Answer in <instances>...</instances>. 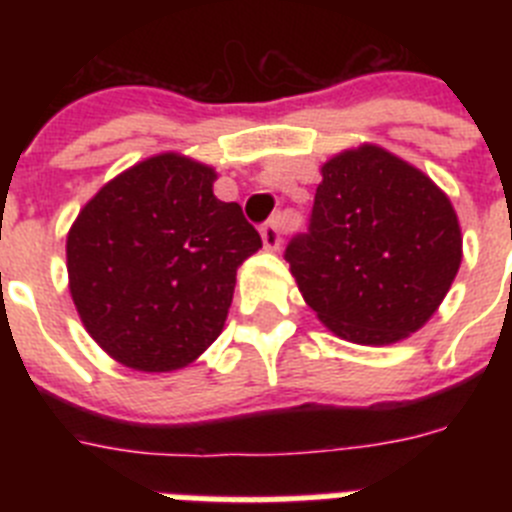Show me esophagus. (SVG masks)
Segmentation results:
<instances>
[{"label": "esophagus", "instance_id": "34e87169", "mask_svg": "<svg viewBox=\"0 0 512 512\" xmlns=\"http://www.w3.org/2000/svg\"><path fill=\"white\" fill-rule=\"evenodd\" d=\"M282 233H284V217L282 215L271 217L269 223L261 228V238H264L266 251H277V248L282 246Z\"/></svg>", "mask_w": 512, "mask_h": 512}]
</instances>
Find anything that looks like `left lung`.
<instances>
[{
	"instance_id": "left-lung-1",
	"label": "left lung",
	"mask_w": 512,
	"mask_h": 512,
	"mask_svg": "<svg viewBox=\"0 0 512 512\" xmlns=\"http://www.w3.org/2000/svg\"><path fill=\"white\" fill-rule=\"evenodd\" d=\"M310 233L284 259L320 323L361 346L423 328L461 264L454 205L431 176L374 143L320 166Z\"/></svg>"
}]
</instances>
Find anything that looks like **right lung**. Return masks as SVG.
<instances>
[{
    "label": "right lung",
    "mask_w": 512,
    "mask_h": 512,
    "mask_svg": "<svg viewBox=\"0 0 512 512\" xmlns=\"http://www.w3.org/2000/svg\"><path fill=\"white\" fill-rule=\"evenodd\" d=\"M217 171L156 153L117 174L66 235L69 289L107 356L135 372H176L223 333L235 271L261 248L238 202L217 200Z\"/></svg>",
    "instance_id": "right-lung-1"
}]
</instances>
